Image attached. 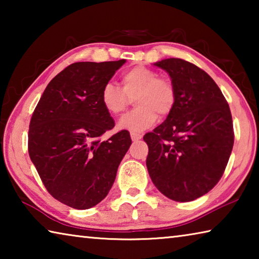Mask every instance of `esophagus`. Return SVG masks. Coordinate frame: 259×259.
I'll list each match as a JSON object with an SVG mask.
<instances>
[{"label": "esophagus", "mask_w": 259, "mask_h": 259, "mask_svg": "<svg viewBox=\"0 0 259 259\" xmlns=\"http://www.w3.org/2000/svg\"><path fill=\"white\" fill-rule=\"evenodd\" d=\"M131 139H133V142H138V140H140L143 138V136L140 134H136V133H131Z\"/></svg>", "instance_id": "esophagus-1"}]
</instances>
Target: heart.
<instances>
[{"mask_svg": "<svg viewBox=\"0 0 259 259\" xmlns=\"http://www.w3.org/2000/svg\"><path fill=\"white\" fill-rule=\"evenodd\" d=\"M122 89L108 82L103 87L100 102L112 115H121L135 98L136 107L119 122L120 129L140 133L157 120L168 116L176 105V89L170 78L159 76L145 66H135L121 75Z\"/></svg>", "mask_w": 259, "mask_h": 259, "instance_id": "b5f03b06", "label": "heart"}]
</instances>
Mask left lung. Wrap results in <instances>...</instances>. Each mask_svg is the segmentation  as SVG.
Here are the masks:
<instances>
[{"label": "left lung", "mask_w": 259, "mask_h": 259, "mask_svg": "<svg viewBox=\"0 0 259 259\" xmlns=\"http://www.w3.org/2000/svg\"><path fill=\"white\" fill-rule=\"evenodd\" d=\"M176 89L163 123L144 136L146 165L162 194L177 202L204 195L222 178L234 144L230 106L203 69L179 58L157 61Z\"/></svg>", "instance_id": "1"}]
</instances>
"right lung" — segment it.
Returning a JSON list of instances; mask_svg holds the SVG:
<instances>
[{"label":"right lung","instance_id":"1","mask_svg":"<svg viewBox=\"0 0 259 259\" xmlns=\"http://www.w3.org/2000/svg\"><path fill=\"white\" fill-rule=\"evenodd\" d=\"M124 63L69 65L47 85L33 112L29 157L47 191L68 207L89 209L104 200L131 145L125 130L100 140L115 125L100 94Z\"/></svg>","mask_w":259,"mask_h":259}]
</instances>
